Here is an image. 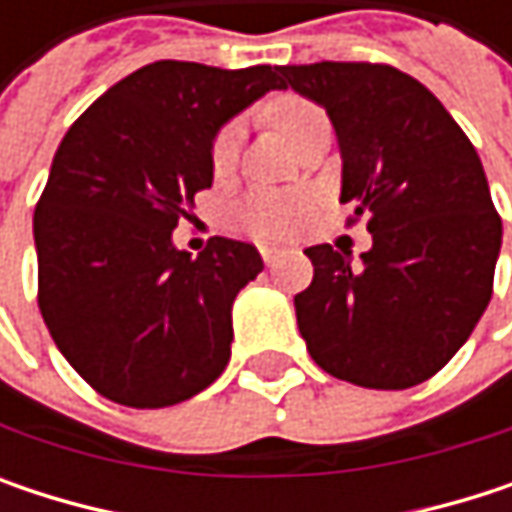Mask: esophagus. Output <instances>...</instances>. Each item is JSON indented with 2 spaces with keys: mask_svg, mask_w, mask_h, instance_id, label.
<instances>
[{
  "mask_svg": "<svg viewBox=\"0 0 512 512\" xmlns=\"http://www.w3.org/2000/svg\"><path fill=\"white\" fill-rule=\"evenodd\" d=\"M260 257H263L266 266H272V263L281 257V249H275V246H260Z\"/></svg>",
  "mask_w": 512,
  "mask_h": 512,
  "instance_id": "34e87169",
  "label": "esophagus"
}]
</instances>
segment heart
I'll list each match as a JSON object with an SVG mask.
<instances>
[{
    "mask_svg": "<svg viewBox=\"0 0 512 512\" xmlns=\"http://www.w3.org/2000/svg\"><path fill=\"white\" fill-rule=\"evenodd\" d=\"M269 118L272 124L287 136V142L293 148H299L311 133L329 127L326 121V112L308 100V97H299V94H281L269 103ZM237 127L228 124L216 133L213 139V148H210V162H213V171L222 174L234 165L237 159ZM314 201L308 192H252L246 195L243 201H237L231 219L240 231L252 234V237H287L293 234L311 213Z\"/></svg>",
    "mask_w": 512,
    "mask_h": 512,
    "instance_id": "1",
    "label": "heart"
}]
</instances>
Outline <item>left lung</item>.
I'll list each match as a JSON object with an SVG mask.
<instances>
[{
	"mask_svg": "<svg viewBox=\"0 0 512 512\" xmlns=\"http://www.w3.org/2000/svg\"><path fill=\"white\" fill-rule=\"evenodd\" d=\"M317 100L344 156L347 225L367 216L373 249L350 263L305 249L314 281L296 293L311 358L361 388L400 391L457 356L492 299L501 216L480 156L451 112L409 73L370 61L281 67Z\"/></svg>",
	"mask_w": 512,
	"mask_h": 512,
	"instance_id": "left-lung-1",
	"label": "left lung"
}]
</instances>
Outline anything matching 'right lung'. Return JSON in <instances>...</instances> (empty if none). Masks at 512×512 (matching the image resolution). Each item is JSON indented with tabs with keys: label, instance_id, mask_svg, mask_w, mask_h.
<instances>
[{
	"label": "right lung",
	"instance_id": "1",
	"mask_svg": "<svg viewBox=\"0 0 512 512\" xmlns=\"http://www.w3.org/2000/svg\"><path fill=\"white\" fill-rule=\"evenodd\" d=\"M281 67L154 61L67 130L35 207L38 308L55 347L106 400L183 403L231 358V305L263 269L252 243L213 237L192 257L171 231L213 186L216 130Z\"/></svg>",
	"mask_w": 512,
	"mask_h": 512
}]
</instances>
